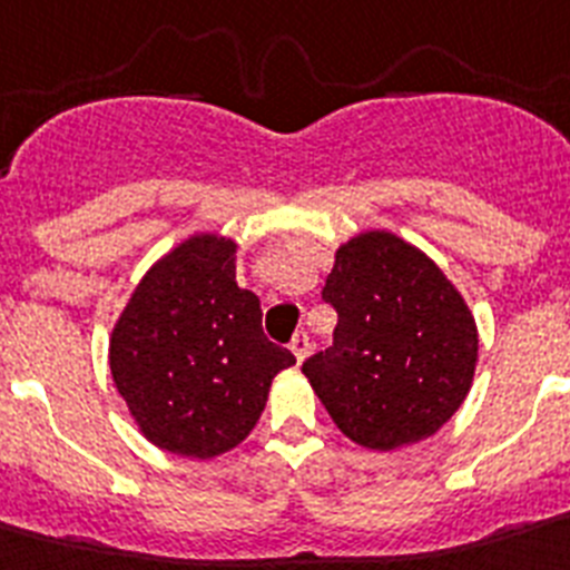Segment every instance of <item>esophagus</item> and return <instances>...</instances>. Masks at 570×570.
<instances>
[{
	"label": "esophagus",
	"mask_w": 570,
	"mask_h": 570,
	"mask_svg": "<svg viewBox=\"0 0 570 570\" xmlns=\"http://www.w3.org/2000/svg\"><path fill=\"white\" fill-rule=\"evenodd\" d=\"M289 350H292V355H295V358H298V364H301V361L306 358V353H309V335H306V333L295 335V338H292V344H289Z\"/></svg>",
	"instance_id": "1"
}]
</instances>
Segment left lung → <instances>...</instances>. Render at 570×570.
I'll return each mask as SVG.
<instances>
[{"label":"left lung","instance_id":"left-lung-1","mask_svg":"<svg viewBox=\"0 0 570 570\" xmlns=\"http://www.w3.org/2000/svg\"><path fill=\"white\" fill-rule=\"evenodd\" d=\"M324 301L338 313L335 346L301 370L335 428L381 453L439 433L470 393L479 330L433 257L361 232L335 249Z\"/></svg>","mask_w":570,"mask_h":570}]
</instances>
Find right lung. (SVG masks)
Wrapping results in <instances>:
<instances>
[{
	"label": "right lung",
	"instance_id": "1",
	"mask_svg": "<svg viewBox=\"0 0 570 570\" xmlns=\"http://www.w3.org/2000/svg\"><path fill=\"white\" fill-rule=\"evenodd\" d=\"M237 244L197 232L135 286L108 338V367L155 448L215 459L244 442L272 379L295 355L266 341L261 301L235 281Z\"/></svg>",
	"mask_w": 570,
	"mask_h": 570
}]
</instances>
